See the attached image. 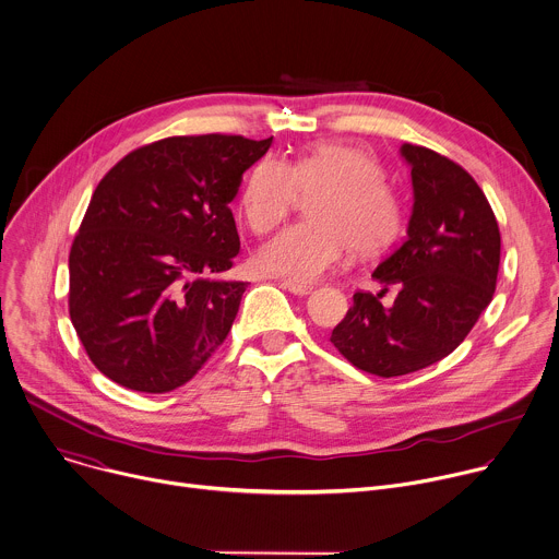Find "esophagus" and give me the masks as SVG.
I'll list each match as a JSON object with an SVG mask.
<instances>
[{
  "label": "esophagus",
  "mask_w": 559,
  "mask_h": 559,
  "mask_svg": "<svg viewBox=\"0 0 559 559\" xmlns=\"http://www.w3.org/2000/svg\"><path fill=\"white\" fill-rule=\"evenodd\" d=\"M283 287H285L287 292H292L294 296H307V294H311V285H302V283L283 281Z\"/></svg>",
  "instance_id": "1"
}]
</instances>
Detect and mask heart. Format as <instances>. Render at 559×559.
Segmentation results:
<instances>
[{"label": "heart", "instance_id": "heart-1", "mask_svg": "<svg viewBox=\"0 0 559 559\" xmlns=\"http://www.w3.org/2000/svg\"><path fill=\"white\" fill-rule=\"evenodd\" d=\"M300 193H316L307 204L309 219L257 252L263 274L307 285L331 272L348 246L357 254H376L400 235L402 204L384 181L382 164L359 146L318 142L292 164L261 157L239 195L246 224L257 235L274 230Z\"/></svg>", "mask_w": 559, "mask_h": 559}]
</instances>
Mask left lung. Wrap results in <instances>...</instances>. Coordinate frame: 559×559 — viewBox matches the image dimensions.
Wrapping results in <instances>:
<instances>
[{
    "label": "left lung",
    "instance_id": "obj_1",
    "mask_svg": "<svg viewBox=\"0 0 559 559\" xmlns=\"http://www.w3.org/2000/svg\"><path fill=\"white\" fill-rule=\"evenodd\" d=\"M413 215L406 241L373 272L401 292L393 308L381 294L355 292L333 329V346L359 370L397 378L450 355L493 298L500 230L474 177L432 148L404 144Z\"/></svg>",
    "mask_w": 559,
    "mask_h": 559
}]
</instances>
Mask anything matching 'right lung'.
I'll use <instances>...</instances> for the list:
<instances>
[{
	"instance_id": "right-lung-1",
	"label": "right lung",
	"mask_w": 559,
	"mask_h": 559,
	"mask_svg": "<svg viewBox=\"0 0 559 559\" xmlns=\"http://www.w3.org/2000/svg\"><path fill=\"white\" fill-rule=\"evenodd\" d=\"M272 144L173 135L124 155L96 186L70 250V318L111 382L168 393L224 344L243 281L230 202Z\"/></svg>"
}]
</instances>
